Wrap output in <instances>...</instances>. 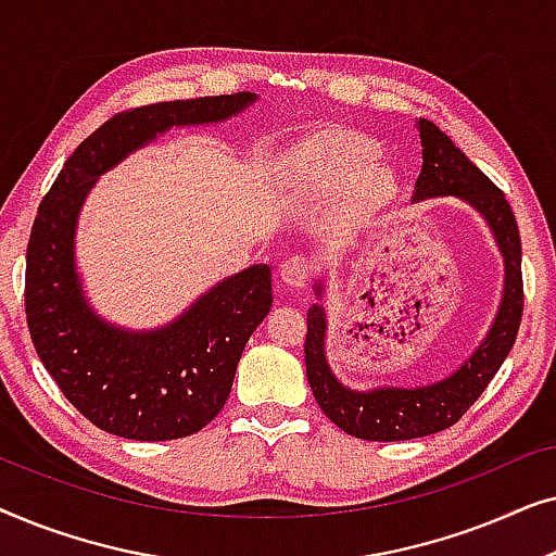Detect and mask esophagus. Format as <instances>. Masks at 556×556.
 <instances>
[{"instance_id":"1","label":"esophagus","mask_w":556,"mask_h":556,"mask_svg":"<svg viewBox=\"0 0 556 556\" xmlns=\"http://www.w3.org/2000/svg\"><path fill=\"white\" fill-rule=\"evenodd\" d=\"M280 276H283V280L291 288H303L311 283V278H314V265L301 255L288 257V261L280 265Z\"/></svg>"}]
</instances>
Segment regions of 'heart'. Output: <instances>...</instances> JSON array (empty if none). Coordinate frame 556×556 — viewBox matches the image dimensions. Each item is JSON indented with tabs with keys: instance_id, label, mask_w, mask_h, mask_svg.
<instances>
[{
	"instance_id": "1",
	"label": "heart",
	"mask_w": 556,
	"mask_h": 556,
	"mask_svg": "<svg viewBox=\"0 0 556 556\" xmlns=\"http://www.w3.org/2000/svg\"><path fill=\"white\" fill-rule=\"evenodd\" d=\"M377 147L367 136L346 128H324L301 143L293 169L318 194H341L354 187L359 202H379L390 194L392 172L375 162Z\"/></svg>"
}]
</instances>
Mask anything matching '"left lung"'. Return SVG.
Here are the masks:
<instances>
[{"mask_svg": "<svg viewBox=\"0 0 556 556\" xmlns=\"http://www.w3.org/2000/svg\"><path fill=\"white\" fill-rule=\"evenodd\" d=\"M417 131L422 143V169L415 181V202L425 197L455 194L473 204L489 219L501 253L506 257V288L496 324L491 326V333L478 346V352L453 377L438 384L415 387V390L390 387V390L352 392L341 387L324 356V311L318 306L308 308L303 354H306V377L318 407L349 435L379 440V443L432 435L458 422L481 397L511 352L523 311L521 238L511 204L432 121H417Z\"/></svg>", "mask_w": 556, "mask_h": 556, "instance_id": "obj_1", "label": "left lung"}]
</instances>
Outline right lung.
<instances>
[{
	"label": "right lung",
	"instance_id": "right-lung-1",
	"mask_svg": "<svg viewBox=\"0 0 556 556\" xmlns=\"http://www.w3.org/2000/svg\"><path fill=\"white\" fill-rule=\"evenodd\" d=\"M250 101L253 93L207 96L116 113L73 151L37 207L25 268L29 337L67 402L111 435L174 440L215 420L250 333L270 311V268L253 265L223 280L162 331H118L90 314L73 268L83 197L164 128L223 121Z\"/></svg>",
	"mask_w": 556,
	"mask_h": 556
}]
</instances>
